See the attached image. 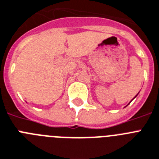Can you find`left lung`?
I'll use <instances>...</instances> for the list:
<instances>
[{
  "label": "left lung",
  "instance_id": "left-lung-1",
  "mask_svg": "<svg viewBox=\"0 0 159 159\" xmlns=\"http://www.w3.org/2000/svg\"><path fill=\"white\" fill-rule=\"evenodd\" d=\"M135 98H136V97H135Z\"/></svg>",
  "mask_w": 159,
  "mask_h": 159
}]
</instances>
